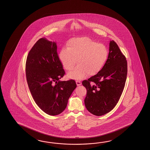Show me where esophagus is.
<instances>
[{"mask_svg":"<svg viewBox=\"0 0 150 150\" xmlns=\"http://www.w3.org/2000/svg\"><path fill=\"white\" fill-rule=\"evenodd\" d=\"M76 85L77 86H80L81 85V82L80 81H78V80H76Z\"/></svg>","mask_w":150,"mask_h":150,"instance_id":"esophagus-1","label":"esophagus"}]
</instances>
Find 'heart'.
I'll use <instances>...</instances> for the list:
<instances>
[{"mask_svg": "<svg viewBox=\"0 0 150 150\" xmlns=\"http://www.w3.org/2000/svg\"><path fill=\"white\" fill-rule=\"evenodd\" d=\"M108 49L103 44L98 43L88 37H80L70 40L67 48H63L59 57L64 69L71 71L68 76L72 78L81 79L88 74L93 76L103 67L108 59Z\"/></svg>", "mask_w": 150, "mask_h": 150, "instance_id": "obj_1", "label": "heart"}]
</instances>
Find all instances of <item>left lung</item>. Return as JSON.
Wrapping results in <instances>:
<instances>
[{
	"label": "left lung",
	"instance_id": "8db88e82",
	"mask_svg": "<svg viewBox=\"0 0 150 150\" xmlns=\"http://www.w3.org/2000/svg\"><path fill=\"white\" fill-rule=\"evenodd\" d=\"M108 59L102 69L82 82L87 89L85 105L88 112L101 116L110 112L118 103L127 76V61L114 41L109 43Z\"/></svg>",
	"mask_w": 150,
	"mask_h": 150
}]
</instances>
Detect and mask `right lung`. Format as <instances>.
<instances>
[{
    "mask_svg": "<svg viewBox=\"0 0 150 150\" xmlns=\"http://www.w3.org/2000/svg\"><path fill=\"white\" fill-rule=\"evenodd\" d=\"M64 74L56 42L39 39L27 56L25 76L35 103L48 115L54 116L63 112L76 88L74 80H59Z\"/></svg>",
    "mask_w": 150,
    "mask_h": 150,
    "instance_id": "obj_1",
    "label": "right lung"
}]
</instances>
